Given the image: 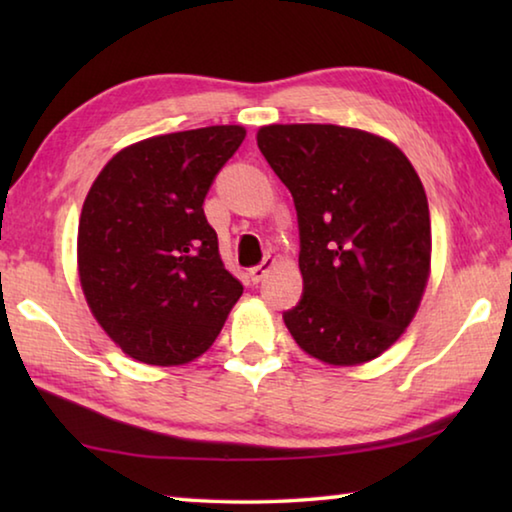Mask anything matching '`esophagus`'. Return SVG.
<instances>
[{
	"label": "esophagus",
	"instance_id": "34e87169",
	"mask_svg": "<svg viewBox=\"0 0 512 512\" xmlns=\"http://www.w3.org/2000/svg\"><path fill=\"white\" fill-rule=\"evenodd\" d=\"M275 264H277V259H275V257H266L262 264L255 266V268H250V280H253V282L264 280L266 273L271 271V268H275Z\"/></svg>",
	"mask_w": 512,
	"mask_h": 512
}]
</instances>
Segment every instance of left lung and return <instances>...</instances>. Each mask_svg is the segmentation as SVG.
Wrapping results in <instances>:
<instances>
[{
	"instance_id": "8db88e82",
	"label": "left lung",
	"mask_w": 512,
	"mask_h": 512,
	"mask_svg": "<svg viewBox=\"0 0 512 512\" xmlns=\"http://www.w3.org/2000/svg\"><path fill=\"white\" fill-rule=\"evenodd\" d=\"M257 146L298 212L305 293L284 314L329 366L377 359L411 325L431 273L422 180L397 146L336 124H271Z\"/></svg>"
}]
</instances>
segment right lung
Masks as SVG:
<instances>
[{
	"mask_svg": "<svg viewBox=\"0 0 512 512\" xmlns=\"http://www.w3.org/2000/svg\"><path fill=\"white\" fill-rule=\"evenodd\" d=\"M244 126L155 135L112 155L85 196L76 262L85 302L128 357L183 366L210 348L244 293L203 201Z\"/></svg>",
	"mask_w": 512,
	"mask_h": 512,
	"instance_id": "obj_1",
	"label": "right lung"
}]
</instances>
